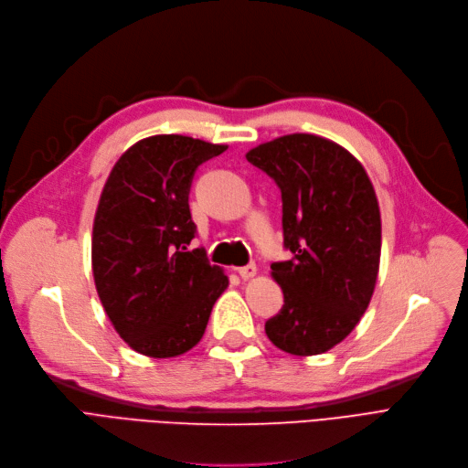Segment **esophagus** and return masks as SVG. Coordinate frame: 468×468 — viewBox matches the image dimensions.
Listing matches in <instances>:
<instances>
[{
  "label": "esophagus",
  "mask_w": 468,
  "mask_h": 468,
  "mask_svg": "<svg viewBox=\"0 0 468 468\" xmlns=\"http://www.w3.org/2000/svg\"><path fill=\"white\" fill-rule=\"evenodd\" d=\"M237 273H239L242 279H252V277L258 273V268L254 266V263H249V266L237 268Z\"/></svg>",
  "instance_id": "obj_1"
}]
</instances>
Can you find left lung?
Listing matches in <instances>:
<instances>
[{"label":"left lung","mask_w":468,"mask_h":468,"mask_svg":"<svg viewBox=\"0 0 468 468\" xmlns=\"http://www.w3.org/2000/svg\"><path fill=\"white\" fill-rule=\"evenodd\" d=\"M275 179L284 247L271 277L284 306L266 323L282 352L317 356L346 338L367 310L380 263V210L361 162L335 141L289 133L247 153Z\"/></svg>","instance_id":"obj_1"}]
</instances>
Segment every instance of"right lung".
I'll use <instances>...</instances> for the list:
<instances>
[{
	"instance_id": "1",
	"label": "right lung",
	"mask_w": 468,
	"mask_h": 468,
	"mask_svg": "<svg viewBox=\"0 0 468 468\" xmlns=\"http://www.w3.org/2000/svg\"><path fill=\"white\" fill-rule=\"evenodd\" d=\"M228 145L177 133L139 139L112 166L91 235V270L114 331L139 354L166 359L200 342L229 279L195 237V170Z\"/></svg>"
}]
</instances>
